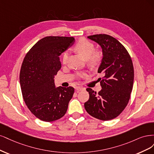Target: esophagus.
Listing matches in <instances>:
<instances>
[{
    "label": "esophagus",
    "mask_w": 154,
    "mask_h": 154,
    "mask_svg": "<svg viewBox=\"0 0 154 154\" xmlns=\"http://www.w3.org/2000/svg\"><path fill=\"white\" fill-rule=\"evenodd\" d=\"M84 89H85V88H83V87H82V86H78V87H77V88H76V90H77V91H79L84 90Z\"/></svg>",
    "instance_id": "1"
}]
</instances>
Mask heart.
I'll list each match as a JSON object with an SVG mask.
<instances>
[{"instance_id": "heart-1", "label": "heart", "mask_w": 154, "mask_h": 154, "mask_svg": "<svg viewBox=\"0 0 154 154\" xmlns=\"http://www.w3.org/2000/svg\"><path fill=\"white\" fill-rule=\"evenodd\" d=\"M95 46L93 43L88 41L85 38L79 39L75 46V50L78 52L84 58L87 59L89 64L91 65H97L100 62L102 58V53L100 51L95 50ZM68 51H65L62 56V61L63 64L67 63L68 59ZM79 76L85 77L86 75V72H79L77 73Z\"/></svg>"}]
</instances>
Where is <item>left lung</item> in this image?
<instances>
[{
	"label": "left lung",
	"mask_w": 154,
	"mask_h": 154,
	"mask_svg": "<svg viewBox=\"0 0 154 154\" xmlns=\"http://www.w3.org/2000/svg\"><path fill=\"white\" fill-rule=\"evenodd\" d=\"M88 38L102 48L103 57L98 73L102 90L98 93L87 88L89 100L84 103L88 114L98 120L115 118L124 110L129 101L134 82V67L129 54L116 39L107 34H95Z\"/></svg>",
	"instance_id": "left-lung-1"
}]
</instances>
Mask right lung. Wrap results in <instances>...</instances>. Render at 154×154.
Segmentation results:
<instances>
[{
    "label": "right lung",
    "instance_id": "obj_1",
    "mask_svg": "<svg viewBox=\"0 0 154 154\" xmlns=\"http://www.w3.org/2000/svg\"><path fill=\"white\" fill-rule=\"evenodd\" d=\"M74 42L73 37H45L24 57L20 73L23 98L29 109L42 121L57 120L66 112L74 88H56L54 79L61 68L59 56Z\"/></svg>",
    "mask_w": 154,
    "mask_h": 154
}]
</instances>
